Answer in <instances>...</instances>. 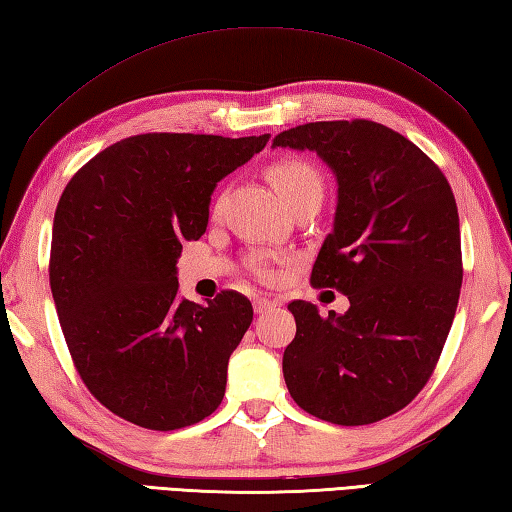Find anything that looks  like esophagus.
<instances>
[{"mask_svg": "<svg viewBox=\"0 0 512 512\" xmlns=\"http://www.w3.org/2000/svg\"><path fill=\"white\" fill-rule=\"evenodd\" d=\"M276 305H278V303H276V301H272V298H265V296H260V298H256V301H254V312H256V314L272 312Z\"/></svg>", "mask_w": 512, "mask_h": 512, "instance_id": "esophagus-1", "label": "esophagus"}]
</instances>
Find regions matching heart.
Returning a JSON list of instances; mask_svg holds the SVG:
<instances>
[{
  "label": "heart",
  "instance_id": "b5f03b06",
  "mask_svg": "<svg viewBox=\"0 0 512 512\" xmlns=\"http://www.w3.org/2000/svg\"><path fill=\"white\" fill-rule=\"evenodd\" d=\"M269 180H272L274 189L281 194V198L287 202L289 207L296 205L298 200L307 194H323V180L318 176V171L310 165V162L289 158L281 160L276 165L269 167ZM249 272H252L260 281H272L274 278V267L272 258L267 254H256L249 260Z\"/></svg>",
  "mask_w": 512,
  "mask_h": 512
}]
</instances>
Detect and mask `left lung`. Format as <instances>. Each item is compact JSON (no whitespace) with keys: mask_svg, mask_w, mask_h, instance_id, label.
<instances>
[{"mask_svg":"<svg viewBox=\"0 0 512 512\" xmlns=\"http://www.w3.org/2000/svg\"><path fill=\"white\" fill-rule=\"evenodd\" d=\"M272 144L316 151L334 171V229L310 283L350 301L327 318L307 301L287 305V390L318 419L368 426L417 397L448 339L464 278L455 196L417 144L372 120L301 124Z\"/></svg>","mask_w":512,"mask_h":512,"instance_id":"left-lung-1","label":"left lung"}]
</instances>
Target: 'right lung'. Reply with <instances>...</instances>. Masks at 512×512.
<instances>
[{
  "label": "right lung",
  "mask_w": 512,
  "mask_h": 512,
  "mask_svg": "<svg viewBox=\"0 0 512 512\" xmlns=\"http://www.w3.org/2000/svg\"><path fill=\"white\" fill-rule=\"evenodd\" d=\"M265 136L142 133L111 144L57 202L48 278L75 370L113 414L149 430L194 426L225 397L254 310L238 292L178 298L185 240L207 229L220 180Z\"/></svg>",
  "instance_id": "right-lung-1"
}]
</instances>
